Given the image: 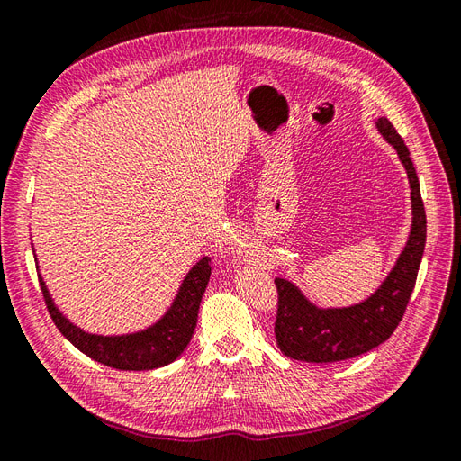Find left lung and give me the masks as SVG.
<instances>
[{"label":"left lung","instance_id":"8db88e82","mask_svg":"<svg viewBox=\"0 0 461 461\" xmlns=\"http://www.w3.org/2000/svg\"><path fill=\"white\" fill-rule=\"evenodd\" d=\"M375 127L396 149L410 180L411 227L406 246L402 248L394 267L388 271L373 294L342 308H321L303 294L296 283L276 276L278 312L275 337L281 352L292 359L308 361V364H334L373 350L394 332L413 292L427 239L420 178L411 163L410 149L393 122L386 117H379L375 119Z\"/></svg>","mask_w":461,"mask_h":461}]
</instances>
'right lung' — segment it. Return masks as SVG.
I'll list each match as a JSON object with an SVG mask.
<instances>
[{"mask_svg": "<svg viewBox=\"0 0 461 461\" xmlns=\"http://www.w3.org/2000/svg\"><path fill=\"white\" fill-rule=\"evenodd\" d=\"M209 275H212L209 258L203 256L185 275L171 305L158 321L144 329L122 334L88 332L78 327L53 302L44 276L38 273V278L55 327L82 354L113 369L149 371L173 364L186 350L192 334L196 330L200 303L209 283Z\"/></svg>", "mask_w": 461, "mask_h": 461, "instance_id": "1", "label": "right lung"}]
</instances>
